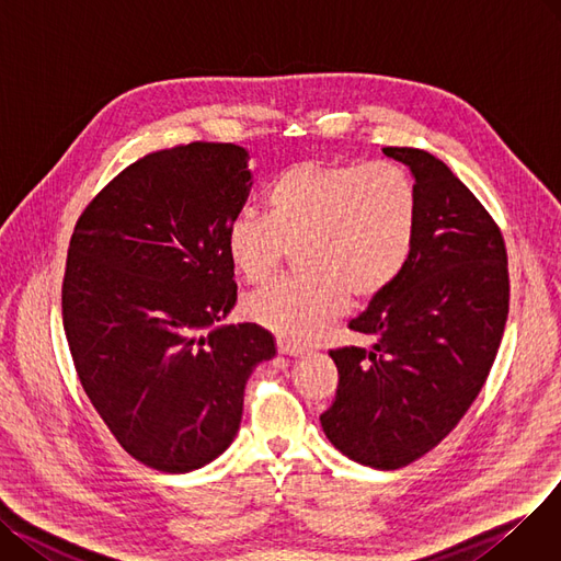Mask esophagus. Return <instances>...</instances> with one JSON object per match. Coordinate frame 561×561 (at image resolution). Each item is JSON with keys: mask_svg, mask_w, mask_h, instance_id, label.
Masks as SVG:
<instances>
[{"mask_svg": "<svg viewBox=\"0 0 561 561\" xmlns=\"http://www.w3.org/2000/svg\"><path fill=\"white\" fill-rule=\"evenodd\" d=\"M278 351L285 353V355H304L308 348H306V346H299V344H294V342H289V340H278Z\"/></svg>", "mask_w": 561, "mask_h": 561, "instance_id": "1", "label": "esophagus"}]
</instances>
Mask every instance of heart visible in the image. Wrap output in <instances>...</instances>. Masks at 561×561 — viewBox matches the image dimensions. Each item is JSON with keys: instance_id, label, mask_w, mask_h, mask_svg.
<instances>
[{"instance_id": "1", "label": "heart", "mask_w": 561, "mask_h": 561, "mask_svg": "<svg viewBox=\"0 0 561 561\" xmlns=\"http://www.w3.org/2000/svg\"><path fill=\"white\" fill-rule=\"evenodd\" d=\"M267 215L240 213L226 230V253L249 283L265 280L289 249L304 276L276 278L244 299L251 321L280 340L308 342L348 304L371 301L412 257L421 196L397 162L299 160L265 194Z\"/></svg>"}]
</instances>
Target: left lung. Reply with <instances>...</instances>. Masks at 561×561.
Wrapping results in <instances>:
<instances>
[{
	"mask_svg": "<svg viewBox=\"0 0 561 561\" xmlns=\"http://www.w3.org/2000/svg\"><path fill=\"white\" fill-rule=\"evenodd\" d=\"M382 153L416 179V244L348 323L371 346L331 348L340 382L319 419L337 450L389 471L433 450L476 401L503 340L510 270L501 226L446 162L412 147Z\"/></svg>",
	"mask_w": 561,
	"mask_h": 561,
	"instance_id": "obj_1",
	"label": "left lung"
}]
</instances>
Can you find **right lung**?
Segmentation results:
<instances>
[{
  "label": "right lung",
  "mask_w": 561,
  "mask_h": 561,
  "mask_svg": "<svg viewBox=\"0 0 561 561\" xmlns=\"http://www.w3.org/2000/svg\"><path fill=\"white\" fill-rule=\"evenodd\" d=\"M247 158L230 142L147 153L70 238L60 306L79 380L119 446L164 473L228 448L253 367L276 355L257 323L217 325L238 301L226 230L253 183Z\"/></svg>",
  "instance_id": "1"
}]
</instances>
